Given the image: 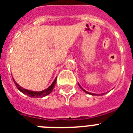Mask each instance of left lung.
Masks as SVG:
<instances>
[{"label": "left lung", "mask_w": 133, "mask_h": 133, "mask_svg": "<svg viewBox=\"0 0 133 133\" xmlns=\"http://www.w3.org/2000/svg\"><path fill=\"white\" fill-rule=\"evenodd\" d=\"M79 87L81 88L82 89V90H83V91H84V92H86V93H88V94H90V95H96V94H94V93H90V92H88L87 91H85V90H83V89L82 88H81V86H80V85H79Z\"/></svg>", "instance_id": "obj_1"}]
</instances>
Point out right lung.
<instances>
[{"label": "right lung", "mask_w": 133, "mask_h": 133, "mask_svg": "<svg viewBox=\"0 0 133 133\" xmlns=\"http://www.w3.org/2000/svg\"><path fill=\"white\" fill-rule=\"evenodd\" d=\"M13 81L15 83L16 86L18 90H19L21 92H23V94H25L26 95H28L30 97H35V98H38V97H43L45 96H47L48 95H49L50 93H51L53 89H54V86H55V84H56V78L54 79V81H53V83H52V85H50V87L48 88L47 89L44 90L40 91V92H34V91H31V90H26V89L23 88L22 87H21L18 84L16 83L14 79H13Z\"/></svg>", "instance_id": "obj_1"}]
</instances>
